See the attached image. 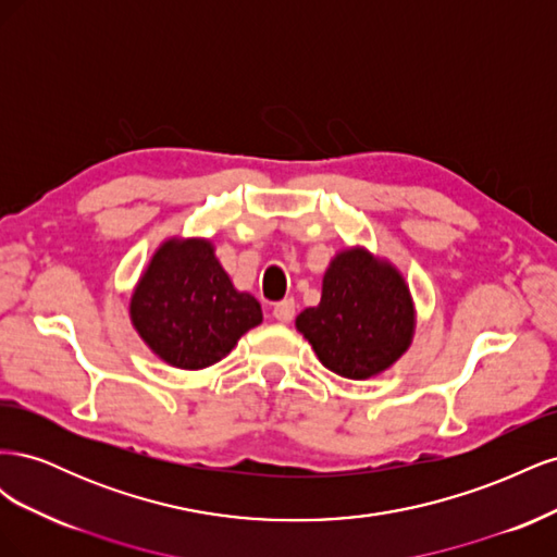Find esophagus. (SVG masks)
Wrapping results in <instances>:
<instances>
[{
    "mask_svg": "<svg viewBox=\"0 0 557 557\" xmlns=\"http://www.w3.org/2000/svg\"><path fill=\"white\" fill-rule=\"evenodd\" d=\"M274 318L278 323H290L295 318V299H283L274 307Z\"/></svg>",
    "mask_w": 557,
    "mask_h": 557,
    "instance_id": "esophagus-1",
    "label": "esophagus"
}]
</instances>
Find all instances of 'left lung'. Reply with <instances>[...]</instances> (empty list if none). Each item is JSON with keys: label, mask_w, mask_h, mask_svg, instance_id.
Returning <instances> with one entry per match:
<instances>
[{"label": "left lung", "mask_w": 557, "mask_h": 557, "mask_svg": "<svg viewBox=\"0 0 557 557\" xmlns=\"http://www.w3.org/2000/svg\"><path fill=\"white\" fill-rule=\"evenodd\" d=\"M318 360L344 379L364 381L391 369L416 334V305L399 269L364 246L330 260L320 305L295 318Z\"/></svg>", "instance_id": "1"}]
</instances>
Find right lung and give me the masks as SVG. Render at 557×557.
<instances>
[{
  "instance_id": "right-lung-1",
  "label": "right lung",
  "mask_w": 557,
  "mask_h": 557,
  "mask_svg": "<svg viewBox=\"0 0 557 557\" xmlns=\"http://www.w3.org/2000/svg\"><path fill=\"white\" fill-rule=\"evenodd\" d=\"M129 320L141 342L176 369L221 362L262 323L260 301L234 288L207 237L164 239L129 297Z\"/></svg>"
}]
</instances>
